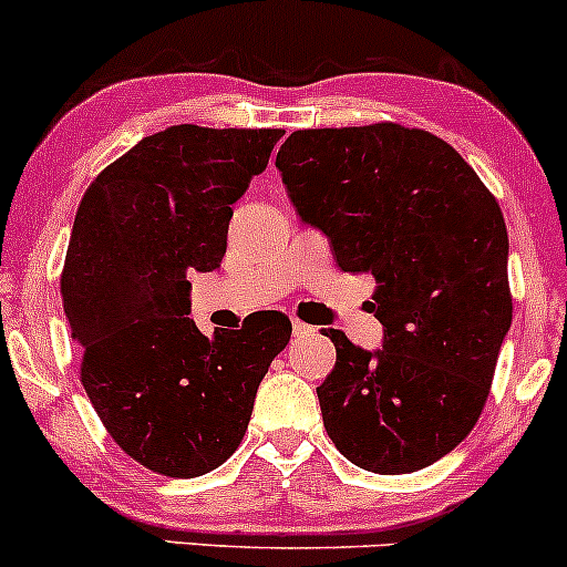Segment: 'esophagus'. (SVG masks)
Segmentation results:
<instances>
[{"instance_id": "34e87169", "label": "esophagus", "mask_w": 567, "mask_h": 567, "mask_svg": "<svg viewBox=\"0 0 567 567\" xmlns=\"http://www.w3.org/2000/svg\"><path fill=\"white\" fill-rule=\"evenodd\" d=\"M310 332H316V329L310 327V323L300 321V318H291V334H295V337H305V334H310Z\"/></svg>"}]
</instances>
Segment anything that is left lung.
Returning a JSON list of instances; mask_svg holds the SVG:
<instances>
[{"label": "left lung", "instance_id": "left-lung-1", "mask_svg": "<svg viewBox=\"0 0 567 567\" xmlns=\"http://www.w3.org/2000/svg\"><path fill=\"white\" fill-rule=\"evenodd\" d=\"M276 165L337 267L378 281L383 348L327 332L337 364L316 388L323 429L367 472L431 466L480 421L512 327L498 200L447 142L396 123L295 131Z\"/></svg>", "mask_w": 567, "mask_h": 567}]
</instances>
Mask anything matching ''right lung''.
<instances>
[{
    "mask_svg": "<svg viewBox=\"0 0 567 567\" xmlns=\"http://www.w3.org/2000/svg\"><path fill=\"white\" fill-rule=\"evenodd\" d=\"M284 131L171 125L106 165L82 195L61 272L63 313L95 415L150 472L208 474L249 429L289 318L206 337L187 276L227 251L233 203Z\"/></svg>",
    "mask_w": 567,
    "mask_h": 567,
    "instance_id": "add662e5",
    "label": "right lung"
}]
</instances>
